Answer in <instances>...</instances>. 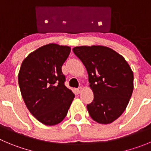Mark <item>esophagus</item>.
I'll use <instances>...</instances> for the list:
<instances>
[{"mask_svg": "<svg viewBox=\"0 0 151 151\" xmlns=\"http://www.w3.org/2000/svg\"><path fill=\"white\" fill-rule=\"evenodd\" d=\"M82 90H83L82 87H79L78 88H77V93H80L81 91H82Z\"/></svg>", "mask_w": 151, "mask_h": 151, "instance_id": "34e87169", "label": "esophagus"}]
</instances>
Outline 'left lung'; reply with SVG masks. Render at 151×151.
I'll list each match as a JSON object with an SVG mask.
<instances>
[{"mask_svg":"<svg viewBox=\"0 0 151 151\" xmlns=\"http://www.w3.org/2000/svg\"><path fill=\"white\" fill-rule=\"evenodd\" d=\"M74 54L85 65L94 100L87 104L93 120L110 124L122 115L133 91V73L122 55L105 46H80Z\"/></svg>","mask_w":151,"mask_h":151,"instance_id":"left-lung-1","label":"left lung"}]
</instances>
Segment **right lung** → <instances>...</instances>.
I'll use <instances>...</instances> for the list:
<instances>
[{"label": "right lung", "mask_w": 151, "mask_h": 151, "mask_svg": "<svg viewBox=\"0 0 151 151\" xmlns=\"http://www.w3.org/2000/svg\"><path fill=\"white\" fill-rule=\"evenodd\" d=\"M71 47L48 44L29 53L22 62L18 84L30 113L41 123L53 126L65 118L74 95L65 86L62 66Z\"/></svg>", "instance_id": "right-lung-1"}]
</instances>
